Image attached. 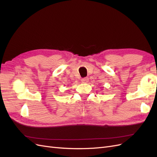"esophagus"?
Returning a JSON list of instances; mask_svg holds the SVG:
<instances>
[{
    "instance_id": "1",
    "label": "esophagus",
    "mask_w": 157,
    "mask_h": 157,
    "mask_svg": "<svg viewBox=\"0 0 157 157\" xmlns=\"http://www.w3.org/2000/svg\"><path fill=\"white\" fill-rule=\"evenodd\" d=\"M89 81V79L88 78H84L82 79V83H87Z\"/></svg>"
}]
</instances>
